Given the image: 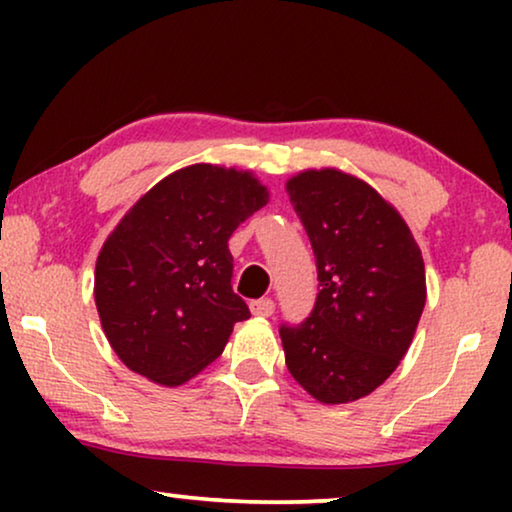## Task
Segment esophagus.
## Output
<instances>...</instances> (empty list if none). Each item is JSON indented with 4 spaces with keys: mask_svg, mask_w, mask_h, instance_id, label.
<instances>
[{
    "mask_svg": "<svg viewBox=\"0 0 512 512\" xmlns=\"http://www.w3.org/2000/svg\"><path fill=\"white\" fill-rule=\"evenodd\" d=\"M249 307H251V312L256 314V317H272V312H275V303H272L270 298L254 300V303H251Z\"/></svg>",
    "mask_w": 512,
    "mask_h": 512,
    "instance_id": "1",
    "label": "esophagus"
}]
</instances>
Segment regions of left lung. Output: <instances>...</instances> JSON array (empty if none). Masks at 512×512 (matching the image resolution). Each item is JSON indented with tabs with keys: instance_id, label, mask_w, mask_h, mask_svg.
Wrapping results in <instances>:
<instances>
[{
	"instance_id": "1",
	"label": "left lung",
	"mask_w": 512,
	"mask_h": 512,
	"mask_svg": "<svg viewBox=\"0 0 512 512\" xmlns=\"http://www.w3.org/2000/svg\"><path fill=\"white\" fill-rule=\"evenodd\" d=\"M286 193L317 258L310 317L282 326L286 368L319 403H352L394 373L426 303L424 258L403 216L366 181L305 170Z\"/></svg>"
}]
</instances>
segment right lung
I'll return each instance as SVG.
<instances>
[{
	"mask_svg": "<svg viewBox=\"0 0 512 512\" xmlns=\"http://www.w3.org/2000/svg\"><path fill=\"white\" fill-rule=\"evenodd\" d=\"M247 170L198 163L160 179L102 244L95 305L132 373L179 387L219 359L249 307L233 293L228 240L268 205Z\"/></svg>",
	"mask_w": 512,
	"mask_h": 512,
	"instance_id": "add662e5",
	"label": "right lung"
}]
</instances>
